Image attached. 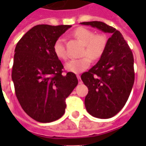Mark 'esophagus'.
Here are the masks:
<instances>
[{
	"mask_svg": "<svg viewBox=\"0 0 146 146\" xmlns=\"http://www.w3.org/2000/svg\"><path fill=\"white\" fill-rule=\"evenodd\" d=\"M77 79H78V82H79V84H82V80H81V78H80V76L77 75Z\"/></svg>",
	"mask_w": 146,
	"mask_h": 146,
	"instance_id": "34e87169",
	"label": "esophagus"
}]
</instances>
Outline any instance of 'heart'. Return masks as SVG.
Wrapping results in <instances>:
<instances>
[{
    "mask_svg": "<svg viewBox=\"0 0 146 146\" xmlns=\"http://www.w3.org/2000/svg\"><path fill=\"white\" fill-rule=\"evenodd\" d=\"M73 34L84 44L82 55L86 56L69 60L66 64L65 68L69 72L79 74L88 68L91 64V59L97 60L102 56L108 45V37L103 33L96 34L94 31L84 27L77 28ZM53 51L58 58L67 59L68 53L64 38L59 37L56 39L53 44Z\"/></svg>",
    "mask_w": 146,
    "mask_h": 146,
    "instance_id": "heart-1",
    "label": "heart"
}]
</instances>
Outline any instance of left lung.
Here are the masks:
<instances>
[{
  "mask_svg": "<svg viewBox=\"0 0 146 146\" xmlns=\"http://www.w3.org/2000/svg\"><path fill=\"white\" fill-rule=\"evenodd\" d=\"M81 24L112 34L97 64L81 75L88 88L85 105L89 114L99 118H112L123 108L133 87V54L122 34L113 27L99 21Z\"/></svg>",
  "mask_w": 146,
  "mask_h": 146,
  "instance_id": "8db88e82",
  "label": "left lung"
}]
</instances>
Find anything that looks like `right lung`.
I'll return each mask as SVG.
<instances>
[{
	"label": "right lung",
	"mask_w": 146,
	"mask_h": 146,
	"mask_svg": "<svg viewBox=\"0 0 146 146\" xmlns=\"http://www.w3.org/2000/svg\"><path fill=\"white\" fill-rule=\"evenodd\" d=\"M71 27L36 25L15 47L11 78L16 96L23 110L41 123L63 116L66 99L78 83L74 73L62 74L64 66L53 51L56 39Z\"/></svg>",
	"instance_id": "right-lung-1"
}]
</instances>
